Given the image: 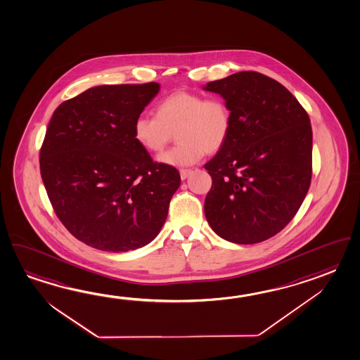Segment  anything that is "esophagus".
<instances>
[{"instance_id": "1", "label": "esophagus", "mask_w": 360, "mask_h": 360, "mask_svg": "<svg viewBox=\"0 0 360 360\" xmlns=\"http://www.w3.org/2000/svg\"><path fill=\"white\" fill-rule=\"evenodd\" d=\"M191 174V169H180V177H181V180H185L186 177L189 176Z\"/></svg>"}]
</instances>
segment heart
<instances>
[{"instance_id": "1", "label": "heart", "mask_w": 360, "mask_h": 360, "mask_svg": "<svg viewBox=\"0 0 360 360\" xmlns=\"http://www.w3.org/2000/svg\"><path fill=\"white\" fill-rule=\"evenodd\" d=\"M175 131L179 143L158 161L175 167L191 166L205 153L222 148L231 131V111L219 97L176 91L158 102L155 116L141 115L133 127L136 143L153 153L162 152Z\"/></svg>"}]
</instances>
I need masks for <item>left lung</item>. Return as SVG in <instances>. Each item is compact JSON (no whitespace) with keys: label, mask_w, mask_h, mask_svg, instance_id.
I'll return each instance as SVG.
<instances>
[{"label":"left lung","mask_w":360,"mask_h":360,"mask_svg":"<svg viewBox=\"0 0 360 360\" xmlns=\"http://www.w3.org/2000/svg\"><path fill=\"white\" fill-rule=\"evenodd\" d=\"M231 111V131L205 163V219L222 239L255 244L289 224L309 191L311 127L297 99L255 71L210 82Z\"/></svg>","instance_id":"1"}]
</instances>
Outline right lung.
I'll use <instances>...</instances> for the list:
<instances>
[{"mask_svg": "<svg viewBox=\"0 0 360 360\" xmlns=\"http://www.w3.org/2000/svg\"><path fill=\"white\" fill-rule=\"evenodd\" d=\"M158 83L99 85L57 107L39 153L57 217L105 252L144 247L161 231L180 186L175 167L153 162L133 135Z\"/></svg>", "mask_w": 360, "mask_h": 360, "instance_id": "right-lung-1", "label": "right lung"}]
</instances>
